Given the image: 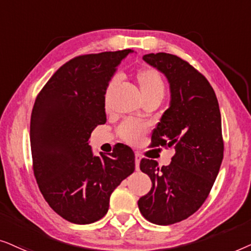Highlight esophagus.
<instances>
[{
    "label": "esophagus",
    "mask_w": 251,
    "mask_h": 251,
    "mask_svg": "<svg viewBox=\"0 0 251 251\" xmlns=\"http://www.w3.org/2000/svg\"><path fill=\"white\" fill-rule=\"evenodd\" d=\"M140 160H141V156H140V153L136 152L135 153V170L136 171H139L140 170Z\"/></svg>",
    "instance_id": "34e87169"
}]
</instances>
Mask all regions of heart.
Segmentation results:
<instances>
[{
	"label": "heart",
	"instance_id": "b5f03b06",
	"mask_svg": "<svg viewBox=\"0 0 251 251\" xmlns=\"http://www.w3.org/2000/svg\"><path fill=\"white\" fill-rule=\"evenodd\" d=\"M135 78L139 83L143 100L151 98H158L160 100L163 99L165 93V82L158 71L151 68L141 69L136 72ZM118 76H113L106 85L104 91L105 105H108L110 98H111L113 91L118 85ZM118 132L124 141L132 143V145H138L142 141L143 136L147 133V126L145 124L138 122H126L120 126Z\"/></svg>",
	"mask_w": 251,
	"mask_h": 251
}]
</instances>
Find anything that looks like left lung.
Masks as SVG:
<instances>
[{"label": "left lung", "instance_id": "1", "mask_svg": "<svg viewBox=\"0 0 251 251\" xmlns=\"http://www.w3.org/2000/svg\"><path fill=\"white\" fill-rule=\"evenodd\" d=\"M143 61L166 76L171 92L151 147H173L176 153L162 168L141 159L140 170L152 187L138 205L150 223L171 225L198 211L212 188L224 157L222 116L211 85L188 62L166 52L147 53Z\"/></svg>", "mask_w": 251, "mask_h": 251}]
</instances>
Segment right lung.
Masks as SVG:
<instances>
[{"label": "right lung", "instance_id": "add662e5", "mask_svg": "<svg viewBox=\"0 0 251 251\" xmlns=\"http://www.w3.org/2000/svg\"><path fill=\"white\" fill-rule=\"evenodd\" d=\"M132 49L75 57L61 66L36 96L31 116L33 171L53 211L70 223L98 222L110 195L135 170L127 146L94 156L88 140L106 122L104 91Z\"/></svg>", "mask_w": 251, "mask_h": 251}]
</instances>
